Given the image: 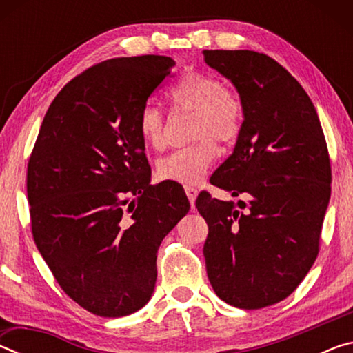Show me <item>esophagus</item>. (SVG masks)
<instances>
[{"instance_id":"obj_1","label":"esophagus","mask_w":353,"mask_h":353,"mask_svg":"<svg viewBox=\"0 0 353 353\" xmlns=\"http://www.w3.org/2000/svg\"><path fill=\"white\" fill-rule=\"evenodd\" d=\"M185 193L188 196V201L191 207H194V201L198 198V188H194L193 185H185Z\"/></svg>"}]
</instances>
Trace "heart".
<instances>
[{
	"instance_id": "b5f03b06",
	"label": "heart",
	"mask_w": 353,
	"mask_h": 353,
	"mask_svg": "<svg viewBox=\"0 0 353 353\" xmlns=\"http://www.w3.org/2000/svg\"><path fill=\"white\" fill-rule=\"evenodd\" d=\"M168 97L179 110L194 112V145L166 155L157 163V176L177 183H198L213 163L216 149L213 140H235L243 124V103L235 93L224 90L210 74L190 71L170 88ZM140 135L151 149L165 146V121L159 109L146 105L140 113Z\"/></svg>"
}]
</instances>
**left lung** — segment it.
<instances>
[{"instance_id":"8db88e82","label":"left lung","mask_w":353,"mask_h":353,"mask_svg":"<svg viewBox=\"0 0 353 353\" xmlns=\"http://www.w3.org/2000/svg\"><path fill=\"white\" fill-rule=\"evenodd\" d=\"M243 103L234 152L210 182L249 201H196L208 224L207 276L219 299L243 310L283 301L319 252L330 201V159L314 105L274 59L255 51H204Z\"/></svg>"}]
</instances>
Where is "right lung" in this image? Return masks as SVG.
Masks as SVG:
<instances>
[{
    "label": "right lung",
    "mask_w": 353,
    "mask_h": 353,
    "mask_svg": "<svg viewBox=\"0 0 353 353\" xmlns=\"http://www.w3.org/2000/svg\"><path fill=\"white\" fill-rule=\"evenodd\" d=\"M176 62L104 61L52 101L28 165L35 246L82 308L121 318L149 302L157 250L190 210L183 190L151 185L140 113Z\"/></svg>",
    "instance_id": "add662e5"
}]
</instances>
